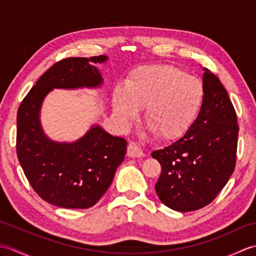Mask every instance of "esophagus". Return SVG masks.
I'll return each mask as SVG.
<instances>
[{
    "instance_id": "esophagus-1",
    "label": "esophagus",
    "mask_w": 256,
    "mask_h": 256,
    "mask_svg": "<svg viewBox=\"0 0 256 256\" xmlns=\"http://www.w3.org/2000/svg\"><path fill=\"white\" fill-rule=\"evenodd\" d=\"M128 157H143V150L138 148V144L131 142L128 146Z\"/></svg>"
}]
</instances>
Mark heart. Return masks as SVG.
Wrapping results in <instances>:
<instances>
[{
    "label": "heart",
    "instance_id": "obj_1",
    "mask_svg": "<svg viewBox=\"0 0 256 256\" xmlns=\"http://www.w3.org/2000/svg\"><path fill=\"white\" fill-rule=\"evenodd\" d=\"M206 89L194 76L170 64H153L132 70L125 89L113 94V111L128 125L145 108V120L162 140H174L187 131L202 108Z\"/></svg>",
    "mask_w": 256,
    "mask_h": 256
}]
</instances>
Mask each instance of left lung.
Listing matches in <instances>:
<instances>
[{
  "mask_svg": "<svg viewBox=\"0 0 256 256\" xmlns=\"http://www.w3.org/2000/svg\"><path fill=\"white\" fill-rule=\"evenodd\" d=\"M204 70L206 94L197 118L184 136L152 153L162 166L157 196L179 212L212 202L236 168L238 125L234 106L219 78Z\"/></svg>",
  "mask_w": 256,
  "mask_h": 256,
  "instance_id": "left-lung-1",
  "label": "left lung"
}]
</instances>
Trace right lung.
I'll return each instance as SVG.
<instances>
[{"mask_svg": "<svg viewBox=\"0 0 256 256\" xmlns=\"http://www.w3.org/2000/svg\"><path fill=\"white\" fill-rule=\"evenodd\" d=\"M108 60L104 55L72 57L56 62L37 80L18 111L16 152L27 180L48 204L68 209L94 206L112 184L124 160L128 142L94 125L74 143L50 140L42 128L40 112L52 89L96 88L103 79L89 62Z\"/></svg>", "mask_w": 256, "mask_h": 256, "instance_id": "1", "label": "right lung"}]
</instances>
